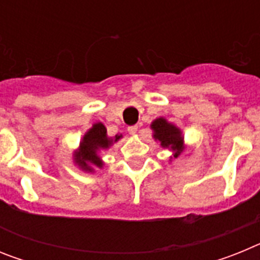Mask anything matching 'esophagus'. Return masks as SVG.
<instances>
[{
	"label": "esophagus",
	"instance_id": "esophagus-1",
	"mask_svg": "<svg viewBox=\"0 0 260 260\" xmlns=\"http://www.w3.org/2000/svg\"><path fill=\"white\" fill-rule=\"evenodd\" d=\"M138 128H139V126H138V125H134V126H128V127H127V132H128V134H132V135L137 134Z\"/></svg>",
	"mask_w": 260,
	"mask_h": 260
}]
</instances>
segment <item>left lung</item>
<instances>
[{
    "label": "left lung",
    "mask_w": 260,
    "mask_h": 260,
    "mask_svg": "<svg viewBox=\"0 0 260 260\" xmlns=\"http://www.w3.org/2000/svg\"><path fill=\"white\" fill-rule=\"evenodd\" d=\"M151 128L153 130L155 141L160 142V146L164 148H169L174 152L173 157H178L183 151V137L180 128L173 123L168 122L167 119L160 117L156 118L151 123Z\"/></svg>",
    "instance_id": "8db88e82"
}]
</instances>
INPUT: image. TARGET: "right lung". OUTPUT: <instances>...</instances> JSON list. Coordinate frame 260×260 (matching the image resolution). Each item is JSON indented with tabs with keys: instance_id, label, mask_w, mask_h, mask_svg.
<instances>
[{
	"instance_id": "add662e5",
	"label": "right lung",
	"mask_w": 260,
	"mask_h": 260,
	"mask_svg": "<svg viewBox=\"0 0 260 260\" xmlns=\"http://www.w3.org/2000/svg\"><path fill=\"white\" fill-rule=\"evenodd\" d=\"M122 135L108 138L107 128L102 122H98L84 134L79 144V151L74 153V162L82 171L93 172V168H103L104 162L99 156L100 151L108 150L113 143L119 141Z\"/></svg>"
}]
</instances>
